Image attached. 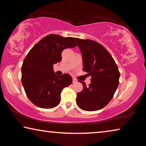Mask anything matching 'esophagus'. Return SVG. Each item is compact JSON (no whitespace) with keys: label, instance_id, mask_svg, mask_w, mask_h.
Masks as SVG:
<instances>
[{"label":"esophagus","instance_id":"obj_1","mask_svg":"<svg viewBox=\"0 0 146 146\" xmlns=\"http://www.w3.org/2000/svg\"><path fill=\"white\" fill-rule=\"evenodd\" d=\"M76 82H77V80H76V78H73V83H76Z\"/></svg>","mask_w":146,"mask_h":146}]
</instances>
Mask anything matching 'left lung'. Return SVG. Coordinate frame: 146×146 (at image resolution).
I'll return each instance as SVG.
<instances>
[{"instance_id": "1", "label": "left lung", "mask_w": 146, "mask_h": 146, "mask_svg": "<svg viewBox=\"0 0 146 146\" xmlns=\"http://www.w3.org/2000/svg\"><path fill=\"white\" fill-rule=\"evenodd\" d=\"M82 55L83 71L91 76L88 87L86 83L78 93L76 104L88 111L104 108L114 96L119 84L120 72L115 61L107 49L100 44L90 39L75 38Z\"/></svg>"}]
</instances>
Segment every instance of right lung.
Masks as SVG:
<instances>
[{"label": "right lung", "instance_id": "add662e5", "mask_svg": "<svg viewBox=\"0 0 146 146\" xmlns=\"http://www.w3.org/2000/svg\"><path fill=\"white\" fill-rule=\"evenodd\" d=\"M76 46L75 38L51 34L42 38L29 51L22 66L21 79L27 97L34 105L44 109L58 105L62 91L73 80L66 73L56 75L53 64L61 61L64 49Z\"/></svg>", "mask_w": 146, "mask_h": 146}]
</instances>
